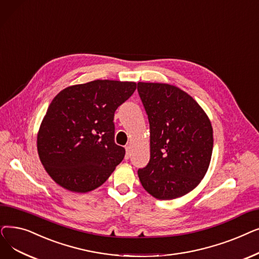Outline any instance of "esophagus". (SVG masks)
<instances>
[{
  "label": "esophagus",
  "instance_id": "obj_1",
  "mask_svg": "<svg viewBox=\"0 0 259 259\" xmlns=\"http://www.w3.org/2000/svg\"><path fill=\"white\" fill-rule=\"evenodd\" d=\"M125 151H126L125 159H128V158H130V156H131V146H130V145H127V146L125 147Z\"/></svg>",
  "mask_w": 259,
  "mask_h": 259
}]
</instances>
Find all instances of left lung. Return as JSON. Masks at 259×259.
<instances>
[{"instance_id":"obj_1","label":"left lung","mask_w":259,"mask_h":259,"mask_svg":"<svg viewBox=\"0 0 259 259\" xmlns=\"http://www.w3.org/2000/svg\"><path fill=\"white\" fill-rule=\"evenodd\" d=\"M150 122L151 158L138 169L142 187L157 199L169 200L194 190L210 165L211 121L193 98L174 85L138 83Z\"/></svg>"}]
</instances>
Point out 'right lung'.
<instances>
[{
    "instance_id": "obj_1",
    "label": "right lung",
    "mask_w": 259,
    "mask_h": 259,
    "mask_svg": "<svg viewBox=\"0 0 259 259\" xmlns=\"http://www.w3.org/2000/svg\"><path fill=\"white\" fill-rule=\"evenodd\" d=\"M137 88L135 82L95 80L68 86L49 104L36 138L41 162L59 186L93 191L125 155L115 143L114 116Z\"/></svg>"
}]
</instances>
